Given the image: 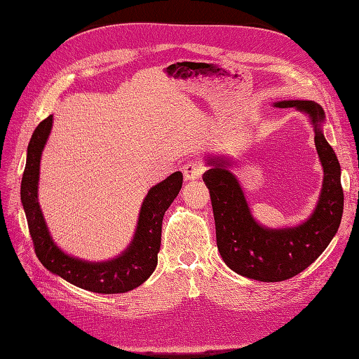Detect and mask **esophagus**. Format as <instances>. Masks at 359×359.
<instances>
[{
    "label": "esophagus",
    "instance_id": "obj_1",
    "mask_svg": "<svg viewBox=\"0 0 359 359\" xmlns=\"http://www.w3.org/2000/svg\"><path fill=\"white\" fill-rule=\"evenodd\" d=\"M206 166L205 163L199 158H193L190 161H187L186 165H184L182 170H184V178L186 180H196L201 178L202 173L205 172Z\"/></svg>",
    "mask_w": 359,
    "mask_h": 359
}]
</instances>
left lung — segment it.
<instances>
[{"label": "left lung", "instance_id": "obj_1", "mask_svg": "<svg viewBox=\"0 0 359 359\" xmlns=\"http://www.w3.org/2000/svg\"><path fill=\"white\" fill-rule=\"evenodd\" d=\"M277 107H297L310 115L314 144L323 166V187L316 210L297 227L266 229L250 214L244 193L233 173L227 169L232 161L212 157V168L203 173L210 189L215 220L217 247L224 264L235 273L259 281H283L302 273L328 247L339 231L343 215V187L340 163L322 133L325 114L310 100L278 102Z\"/></svg>", "mask_w": 359, "mask_h": 359}]
</instances>
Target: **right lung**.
<instances>
[{
	"label": "right lung",
	"instance_id": "obj_1",
	"mask_svg": "<svg viewBox=\"0 0 359 359\" xmlns=\"http://www.w3.org/2000/svg\"><path fill=\"white\" fill-rule=\"evenodd\" d=\"M50 127L52 115L43 119L32 133L28 144L22 184H20V201L25 210L36 256L50 273L85 290L95 293H124L140 286L157 266L163 215L181 190L182 173H172L148 191L140 208L135 240L121 256L100 264L70 257L53 244L37 199L40 157L50 133Z\"/></svg>",
	"mask_w": 359,
	"mask_h": 359
}]
</instances>
